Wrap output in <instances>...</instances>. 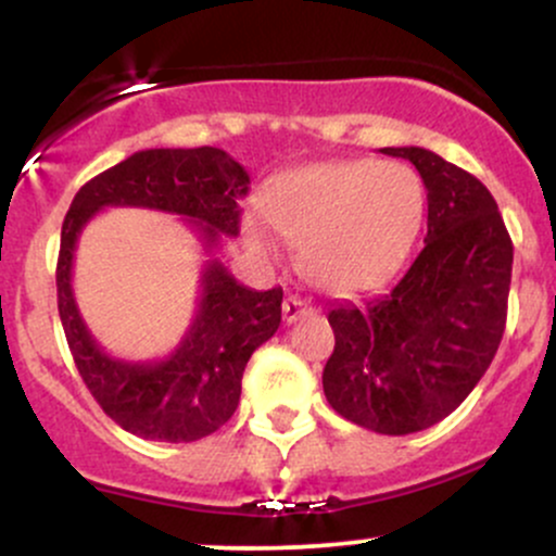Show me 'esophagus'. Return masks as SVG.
Instances as JSON below:
<instances>
[{
  "label": "esophagus",
  "instance_id": "34e87169",
  "mask_svg": "<svg viewBox=\"0 0 556 556\" xmlns=\"http://www.w3.org/2000/svg\"><path fill=\"white\" fill-rule=\"evenodd\" d=\"M282 314H285V321H287V324H295L298 318H303V316L314 314V305L305 303L303 298L290 295V298H285V303H282Z\"/></svg>",
  "mask_w": 556,
  "mask_h": 556
}]
</instances>
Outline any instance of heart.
Listing matches in <instances>:
<instances>
[{
	"instance_id": "b5f03b06",
	"label": "heart",
	"mask_w": 556,
	"mask_h": 556,
	"mask_svg": "<svg viewBox=\"0 0 556 556\" xmlns=\"http://www.w3.org/2000/svg\"><path fill=\"white\" fill-rule=\"evenodd\" d=\"M424 206L416 169L374 159L292 169L264 195L274 232L300 248L311 282L337 295L371 290L400 269L416 242ZM240 232L256 258L277 256V242L261 216H242Z\"/></svg>"
}]
</instances>
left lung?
Wrapping results in <instances>:
<instances>
[{"mask_svg":"<svg viewBox=\"0 0 556 556\" xmlns=\"http://www.w3.org/2000/svg\"><path fill=\"white\" fill-rule=\"evenodd\" d=\"M418 169L429 201L424 251L384 295L329 311L324 394L363 429L405 437L473 392L507 324L513 240L473 175L420 146L381 149Z\"/></svg>","mask_w":556,"mask_h":556,"instance_id":"obj_1","label":"left lung"}]
</instances>
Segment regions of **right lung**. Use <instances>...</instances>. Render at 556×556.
Returning a JSON list of instances; mask_svg holds the SVG:
<instances>
[{"mask_svg": "<svg viewBox=\"0 0 556 556\" xmlns=\"http://www.w3.org/2000/svg\"><path fill=\"white\" fill-rule=\"evenodd\" d=\"M248 172L214 146L146 149L96 175L70 203L56 261V305L70 353L101 410L140 439L195 442L225 426L240 402L253 350L282 321V287L253 290L214 258L222 238L240 232L238 198L248 193ZM110 205L182 215L210 256L194 321L162 362L114 359L94 342L74 303V248L87 222Z\"/></svg>", "mask_w": 556, "mask_h": 556, "instance_id": "1", "label": "right lung"}]
</instances>
